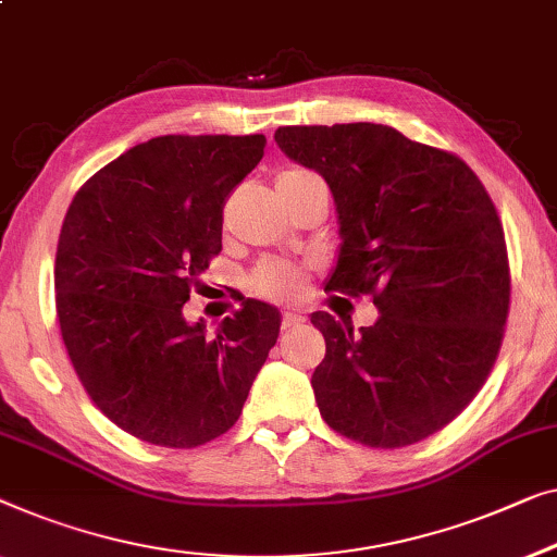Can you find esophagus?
Returning a JSON list of instances; mask_svg holds the SVG:
<instances>
[{"mask_svg":"<svg viewBox=\"0 0 557 557\" xmlns=\"http://www.w3.org/2000/svg\"><path fill=\"white\" fill-rule=\"evenodd\" d=\"M301 324H304V317L296 311H286L284 319H281V329H284V332H292V329L301 326Z\"/></svg>","mask_w":557,"mask_h":557,"instance_id":"esophagus-1","label":"esophagus"}]
</instances>
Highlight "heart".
Wrapping results in <instances>:
<instances>
[{
    "mask_svg": "<svg viewBox=\"0 0 557 557\" xmlns=\"http://www.w3.org/2000/svg\"><path fill=\"white\" fill-rule=\"evenodd\" d=\"M317 185L324 183H321L317 173L304 171V168H288V171L278 173L276 178V190L281 198H292L306 188H317ZM248 286L259 296L271 298V301H292V298L304 292V273L294 263L265 261L251 273Z\"/></svg>",
    "mask_w": 557,
    "mask_h": 557,
    "instance_id": "b5f03b06",
    "label": "heart"
}]
</instances>
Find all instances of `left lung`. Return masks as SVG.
Masks as SVG:
<instances>
[{"mask_svg":"<svg viewBox=\"0 0 557 557\" xmlns=\"http://www.w3.org/2000/svg\"><path fill=\"white\" fill-rule=\"evenodd\" d=\"M276 145L326 181L338 261L326 292L372 294L374 326L311 313L326 357L311 376L324 422L367 447L440 432L493 369L510 309L505 231L457 156L389 125L278 127Z\"/></svg>","mask_w":557,"mask_h":557,"instance_id":"8db88e82","label":"left lung"}]
</instances>
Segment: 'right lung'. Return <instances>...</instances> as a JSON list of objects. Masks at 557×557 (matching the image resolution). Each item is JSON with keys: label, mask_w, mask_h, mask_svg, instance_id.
Returning a JSON list of instances; mask_svg holds the SVG:
<instances>
[{"label": "right lung", "mask_w": 557, "mask_h": 557, "mask_svg": "<svg viewBox=\"0 0 557 557\" xmlns=\"http://www.w3.org/2000/svg\"><path fill=\"white\" fill-rule=\"evenodd\" d=\"M263 148V135H160L95 173L64 215L62 342L95 407L150 445L190 449L228 432L278 338V311L256 298L213 336L183 317L221 253L225 198Z\"/></svg>", "instance_id": "1"}]
</instances>
